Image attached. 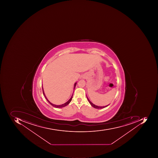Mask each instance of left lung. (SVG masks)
<instances>
[{
    "instance_id": "obj_1",
    "label": "left lung",
    "mask_w": 158,
    "mask_h": 158,
    "mask_svg": "<svg viewBox=\"0 0 158 158\" xmlns=\"http://www.w3.org/2000/svg\"><path fill=\"white\" fill-rule=\"evenodd\" d=\"M87 97V99L88 101V102H89V103H90V104H91V106H92V107H93L95 109H102L106 107L107 106H108L109 105H106V106H97V105H95V104H94V103H92V102H91V101H90V100H89V99H88V98L87 96H86Z\"/></svg>"
}]
</instances>
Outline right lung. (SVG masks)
Wrapping results in <instances>:
<instances>
[{
  "label": "right lung",
  "instance_id": "1",
  "mask_svg": "<svg viewBox=\"0 0 158 158\" xmlns=\"http://www.w3.org/2000/svg\"><path fill=\"white\" fill-rule=\"evenodd\" d=\"M77 83H75V84H74V89H75V86H76V85H77ZM42 90H43V93L44 95V97H45V99H47V101H48V102H49V103H50V104H51V105H52V106H54V107L55 108H63L64 107L66 106V105H68V104H69L70 102H71V101H72V99L73 98V95L71 96V97L70 99H69V100H68V101L67 102H65V103H64V104H61V105H56V104H53V103H51V102H50L48 100V99H47V97H46V96H45V94H44V90L43 88L42 87Z\"/></svg>",
  "mask_w": 158,
  "mask_h": 158
}]
</instances>
